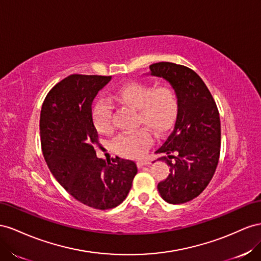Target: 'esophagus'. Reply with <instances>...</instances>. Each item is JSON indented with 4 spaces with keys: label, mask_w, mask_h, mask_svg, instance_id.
I'll return each instance as SVG.
<instances>
[{
    "label": "esophagus",
    "mask_w": 261,
    "mask_h": 261,
    "mask_svg": "<svg viewBox=\"0 0 261 261\" xmlns=\"http://www.w3.org/2000/svg\"><path fill=\"white\" fill-rule=\"evenodd\" d=\"M148 164H150V162H148V161H138L137 162V165H138L139 168H142L143 166L148 165Z\"/></svg>",
    "instance_id": "34e87169"
}]
</instances>
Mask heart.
Wrapping results in <instances>:
<instances>
[{"label":"heart","mask_w":261,"mask_h":261,"mask_svg":"<svg viewBox=\"0 0 261 261\" xmlns=\"http://www.w3.org/2000/svg\"><path fill=\"white\" fill-rule=\"evenodd\" d=\"M113 97L123 106L138 110L137 125H145L156 135H164L174 125L179 98L170 85L154 87L143 82H130L119 87ZM93 121L99 132L111 133L114 130L113 106L106 99H98L93 106ZM153 143V137L146 128L117 137L111 148L126 159H141Z\"/></svg>","instance_id":"1"}]
</instances>
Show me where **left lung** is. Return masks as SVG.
I'll return each instance as SVG.
<instances>
[{"mask_svg": "<svg viewBox=\"0 0 261 261\" xmlns=\"http://www.w3.org/2000/svg\"><path fill=\"white\" fill-rule=\"evenodd\" d=\"M151 75L168 81L178 94L174 130L156 153H166L169 175L158 185L168 203L188 202L202 192L218 167L221 151L220 115L212 95L198 74L185 65L159 62ZM174 161H172L171 159Z\"/></svg>", "mask_w": 261, "mask_h": 261, "instance_id": "1", "label": "left lung"}]
</instances>
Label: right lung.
Masks as SVG:
<instances>
[{"label":"right lung","mask_w":261,"mask_h":261,"mask_svg":"<svg viewBox=\"0 0 261 261\" xmlns=\"http://www.w3.org/2000/svg\"><path fill=\"white\" fill-rule=\"evenodd\" d=\"M110 80L72 74L59 82L44 98L39 123L42 154L52 175L74 199L98 210L120 204L138 173L133 161L96 156L94 145L99 141L93 100Z\"/></svg>","instance_id":"obj_1"}]
</instances>
